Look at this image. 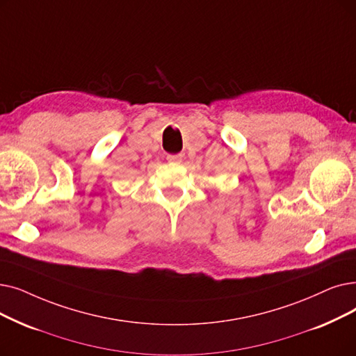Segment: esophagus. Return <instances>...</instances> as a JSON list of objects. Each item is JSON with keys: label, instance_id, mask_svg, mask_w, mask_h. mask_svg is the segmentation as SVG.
I'll list each match as a JSON object with an SVG mask.
<instances>
[{"label": "esophagus", "instance_id": "1", "mask_svg": "<svg viewBox=\"0 0 356 356\" xmlns=\"http://www.w3.org/2000/svg\"><path fill=\"white\" fill-rule=\"evenodd\" d=\"M167 160L172 163H180L181 161V154H167Z\"/></svg>", "mask_w": 356, "mask_h": 356}]
</instances>
